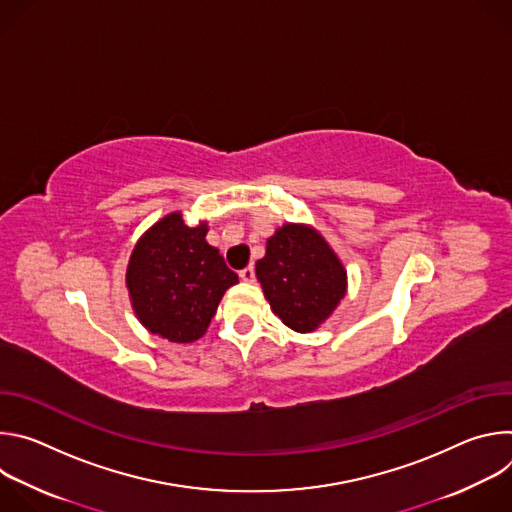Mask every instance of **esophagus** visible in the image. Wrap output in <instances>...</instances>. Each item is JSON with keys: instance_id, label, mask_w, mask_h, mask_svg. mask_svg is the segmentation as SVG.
<instances>
[{"instance_id": "esophagus-1", "label": "esophagus", "mask_w": 512, "mask_h": 512, "mask_svg": "<svg viewBox=\"0 0 512 512\" xmlns=\"http://www.w3.org/2000/svg\"><path fill=\"white\" fill-rule=\"evenodd\" d=\"M239 277H241L243 281H247V283L255 281V269H253V265H249V267L241 269V271H239Z\"/></svg>"}]
</instances>
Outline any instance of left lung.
Segmentation results:
<instances>
[{"instance_id":"obj_1","label":"left lung","mask_w":512,"mask_h":512,"mask_svg":"<svg viewBox=\"0 0 512 512\" xmlns=\"http://www.w3.org/2000/svg\"><path fill=\"white\" fill-rule=\"evenodd\" d=\"M255 273L271 312L300 334L318 330L348 287L340 257L320 231L302 223L275 229Z\"/></svg>"}]
</instances>
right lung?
<instances>
[{
    "label": "right lung",
    "instance_id": "add662e5",
    "mask_svg": "<svg viewBox=\"0 0 512 512\" xmlns=\"http://www.w3.org/2000/svg\"><path fill=\"white\" fill-rule=\"evenodd\" d=\"M208 223L186 225L180 210L145 231L129 257L125 285L141 326L176 344L198 340L225 291L239 283L223 255L206 243Z\"/></svg>",
    "mask_w": 512,
    "mask_h": 512
}]
</instances>
